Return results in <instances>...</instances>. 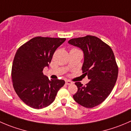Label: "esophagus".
I'll list each match as a JSON object with an SVG mask.
<instances>
[{
    "instance_id": "34e87169",
    "label": "esophagus",
    "mask_w": 131,
    "mask_h": 131,
    "mask_svg": "<svg viewBox=\"0 0 131 131\" xmlns=\"http://www.w3.org/2000/svg\"><path fill=\"white\" fill-rule=\"evenodd\" d=\"M65 83H66V84H67V85H70V84H72L73 82H71V81H66Z\"/></svg>"
}]
</instances>
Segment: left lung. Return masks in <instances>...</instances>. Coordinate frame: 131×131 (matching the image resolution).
<instances>
[{
	"label": "left lung",
	"instance_id": "1",
	"mask_svg": "<svg viewBox=\"0 0 131 131\" xmlns=\"http://www.w3.org/2000/svg\"><path fill=\"white\" fill-rule=\"evenodd\" d=\"M68 43L83 51L82 73L90 80L85 86L75 83L78 90L73 99L83 107L92 108L103 102L115 86L118 73L115 55L107 44L94 36L71 39Z\"/></svg>",
	"mask_w": 131,
	"mask_h": 131
}]
</instances>
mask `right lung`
I'll list each match as a JSON object with an SVG mask.
<instances>
[{"label":"right lung","instance_id":"right-lung-1","mask_svg":"<svg viewBox=\"0 0 131 131\" xmlns=\"http://www.w3.org/2000/svg\"><path fill=\"white\" fill-rule=\"evenodd\" d=\"M66 38H32L16 51L11 70L15 92L27 106L42 109L51 104L57 93L64 86L63 80H49L43 70L49 67L53 54Z\"/></svg>","mask_w":131,"mask_h":131}]
</instances>
